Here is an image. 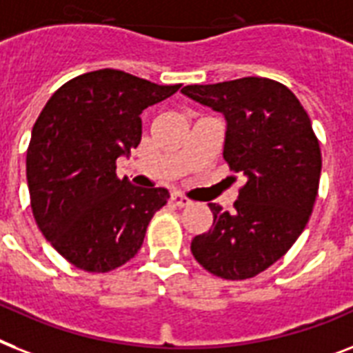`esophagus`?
<instances>
[{"label": "esophagus", "instance_id": "obj_1", "mask_svg": "<svg viewBox=\"0 0 353 353\" xmlns=\"http://www.w3.org/2000/svg\"><path fill=\"white\" fill-rule=\"evenodd\" d=\"M170 201H172V205L179 206V208H183V206H188V205H190V199H188V197L183 196V194H177V192H174V194H172V196H170Z\"/></svg>", "mask_w": 353, "mask_h": 353}]
</instances>
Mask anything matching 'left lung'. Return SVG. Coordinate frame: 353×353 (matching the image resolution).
Segmentation results:
<instances>
[{
  "label": "left lung",
  "mask_w": 353,
  "mask_h": 353,
  "mask_svg": "<svg viewBox=\"0 0 353 353\" xmlns=\"http://www.w3.org/2000/svg\"><path fill=\"white\" fill-rule=\"evenodd\" d=\"M181 92L225 114L223 157L246 177L234 210L208 203L214 223L192 239V254L221 279L256 277L290 250L310 219L319 190V139L299 99L274 79L186 85Z\"/></svg>",
  "instance_id": "obj_1"
}]
</instances>
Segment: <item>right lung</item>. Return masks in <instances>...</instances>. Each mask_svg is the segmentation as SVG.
<instances>
[{
    "instance_id": "add662e5",
    "label": "right lung",
    "mask_w": 353,
    "mask_h": 353,
    "mask_svg": "<svg viewBox=\"0 0 353 353\" xmlns=\"http://www.w3.org/2000/svg\"><path fill=\"white\" fill-rule=\"evenodd\" d=\"M179 87L101 68L57 88L36 119L27 150L34 219L79 270L105 274L125 265L167 205V188L119 179L116 161L141 141V112Z\"/></svg>"
}]
</instances>
